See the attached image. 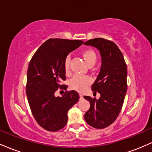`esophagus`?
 I'll use <instances>...</instances> for the list:
<instances>
[{
	"instance_id": "1",
	"label": "esophagus",
	"mask_w": 152,
	"mask_h": 152,
	"mask_svg": "<svg viewBox=\"0 0 152 152\" xmlns=\"http://www.w3.org/2000/svg\"><path fill=\"white\" fill-rule=\"evenodd\" d=\"M79 96H80V99H83V95H82V94H79Z\"/></svg>"
}]
</instances>
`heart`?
Returning <instances> with one entry per match:
<instances>
[{"label": "heart", "instance_id": "b5f03b06", "mask_svg": "<svg viewBox=\"0 0 152 152\" xmlns=\"http://www.w3.org/2000/svg\"><path fill=\"white\" fill-rule=\"evenodd\" d=\"M81 55L88 67H92L95 65L98 58L96 53L91 48L83 50ZM69 66H70V58L67 57L64 61V70L66 73H69ZM91 83V79L88 76H75L69 81V86L71 89L82 92L86 89Z\"/></svg>", "mask_w": 152, "mask_h": 152}]
</instances>
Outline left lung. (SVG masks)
I'll return each instance as SVG.
<instances>
[{
    "label": "left lung",
    "mask_w": 152,
    "mask_h": 152,
    "mask_svg": "<svg viewBox=\"0 0 152 152\" xmlns=\"http://www.w3.org/2000/svg\"><path fill=\"white\" fill-rule=\"evenodd\" d=\"M99 50L102 67L91 89L98 91L99 99L84 96L90 102L89 109L84 114L86 123L96 129L110 126L118 117L122 109L127 90V69L123 54L113 41L96 38L84 43Z\"/></svg>",
    "instance_id": "left-lung-1"
}]
</instances>
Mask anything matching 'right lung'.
I'll return each mask as SVG.
<instances>
[{
    "label": "right lung",
    "instance_id": "add662e5",
    "mask_svg": "<svg viewBox=\"0 0 152 152\" xmlns=\"http://www.w3.org/2000/svg\"><path fill=\"white\" fill-rule=\"evenodd\" d=\"M83 41L50 38L39 47L28 65L26 95L31 112L37 123L49 132H57L66 126L69 110L78 102L76 91H66L62 97L54 94L66 80L64 61L68 54L78 48Z\"/></svg>",
    "mask_w": 152,
    "mask_h": 152
}]
</instances>
